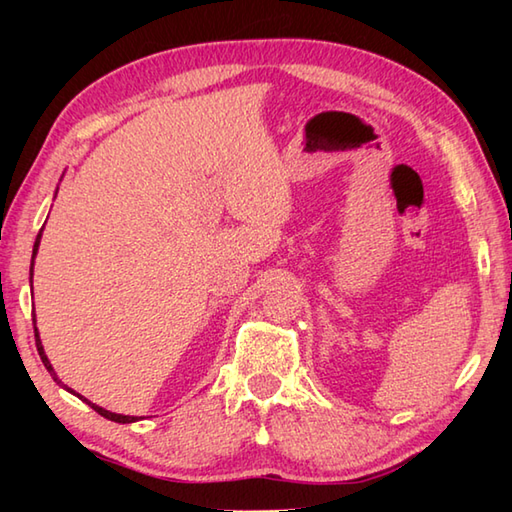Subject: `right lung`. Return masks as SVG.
<instances>
[{
  "instance_id": "right-lung-1",
  "label": "right lung",
  "mask_w": 512,
  "mask_h": 512,
  "mask_svg": "<svg viewBox=\"0 0 512 512\" xmlns=\"http://www.w3.org/2000/svg\"><path fill=\"white\" fill-rule=\"evenodd\" d=\"M59 191V189H57ZM41 233H43V228L39 231V235H37V239H35V248H32V264H30V288H32V266H35V257H37V250H39V242H41ZM35 341H37V352H39V356H41V363L46 365V369L50 372V376L57 380V385H61L63 389H68L70 394H74L76 398H81L83 402H88V405L96 411V413H101L103 418H107V420H112V422H121V424H129V422H136L138 418L136 416H123V413H112V411H107V409H103V407H99V405H94V402H90L88 398H83L81 394H76V391H72L68 385H63L61 380H59V376H57V372H54V367L50 365V361H48V356H46V352H43V345H41V339H39V332H37V321H35Z\"/></svg>"
}]
</instances>
